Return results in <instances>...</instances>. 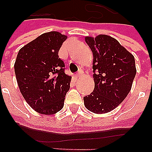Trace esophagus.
I'll return each instance as SVG.
<instances>
[{"label":"esophagus","mask_w":152,"mask_h":152,"mask_svg":"<svg viewBox=\"0 0 152 152\" xmlns=\"http://www.w3.org/2000/svg\"><path fill=\"white\" fill-rule=\"evenodd\" d=\"M83 72L82 71V70H79V71L77 72V74H76V75H75V77H76V78H78V77H80L81 76H82V75H83Z\"/></svg>","instance_id":"obj_1"}]
</instances>
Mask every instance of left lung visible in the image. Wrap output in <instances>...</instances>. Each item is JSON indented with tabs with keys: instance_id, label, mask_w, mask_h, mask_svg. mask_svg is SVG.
<instances>
[{
	"instance_id": "8db88e82",
	"label": "left lung",
	"mask_w": 152,
	"mask_h": 152,
	"mask_svg": "<svg viewBox=\"0 0 152 152\" xmlns=\"http://www.w3.org/2000/svg\"><path fill=\"white\" fill-rule=\"evenodd\" d=\"M93 53L94 89L83 98L86 108L95 114L115 109L127 96L136 75L134 56L117 40L105 34L86 37Z\"/></svg>"
}]
</instances>
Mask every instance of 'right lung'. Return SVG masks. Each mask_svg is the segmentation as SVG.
<instances>
[{
	"mask_svg": "<svg viewBox=\"0 0 152 152\" xmlns=\"http://www.w3.org/2000/svg\"><path fill=\"white\" fill-rule=\"evenodd\" d=\"M67 37L52 31L40 35L21 48L14 70L24 99L35 111L53 115L62 109L71 77L65 74L58 51Z\"/></svg>",
	"mask_w": 152,
	"mask_h": 152,
	"instance_id": "add662e5",
	"label": "right lung"
}]
</instances>
